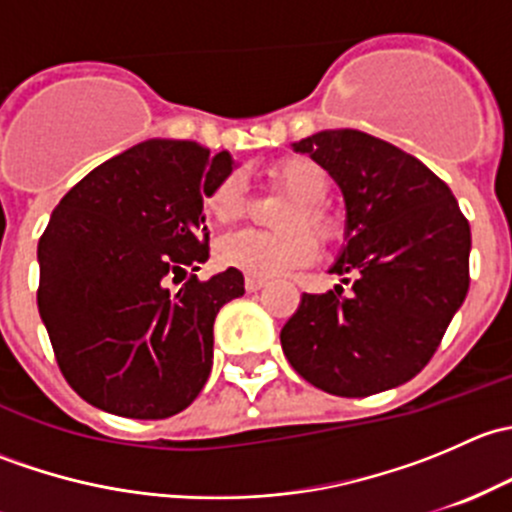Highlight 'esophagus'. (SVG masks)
<instances>
[{"mask_svg":"<svg viewBox=\"0 0 512 512\" xmlns=\"http://www.w3.org/2000/svg\"><path fill=\"white\" fill-rule=\"evenodd\" d=\"M267 285V277H255V275H247L245 277V289L247 292H257Z\"/></svg>","mask_w":512,"mask_h":512,"instance_id":"1","label":"esophagus"}]
</instances>
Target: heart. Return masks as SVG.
Wrapping results in <instances>:
<instances>
[{
  "mask_svg": "<svg viewBox=\"0 0 512 512\" xmlns=\"http://www.w3.org/2000/svg\"><path fill=\"white\" fill-rule=\"evenodd\" d=\"M275 175L280 183H285L297 203L289 208L285 227L307 225L319 237L334 235V220L329 218L322 203L329 195V175L319 163L309 158H287L277 163ZM208 213L218 223H235L242 218L247 205V185L240 173L225 175L223 180L208 190ZM317 255V242L307 230H287V232H260V230H240L225 235L215 247V257L223 267L240 270L245 275L272 277L280 272L302 267L314 260Z\"/></svg>",
  "mask_w": 512,
  "mask_h": 512,
  "instance_id": "1",
  "label": "heart"
}]
</instances>
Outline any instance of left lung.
<instances>
[{
  "mask_svg": "<svg viewBox=\"0 0 512 512\" xmlns=\"http://www.w3.org/2000/svg\"><path fill=\"white\" fill-rule=\"evenodd\" d=\"M292 148L342 190L344 245L329 272L352 275V289L302 294L280 334L285 356L302 379L334 396L406 384L466 299L468 220L436 173L369 133L319 131Z\"/></svg>",
  "mask_w": 512,
  "mask_h": 512,
  "instance_id": "obj_1",
  "label": "left lung"
}]
</instances>
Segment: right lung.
I'll return each mask as SVG.
<instances>
[{
	"label": "right lung",
	"instance_id": "1",
	"mask_svg": "<svg viewBox=\"0 0 512 512\" xmlns=\"http://www.w3.org/2000/svg\"><path fill=\"white\" fill-rule=\"evenodd\" d=\"M232 168L227 151L151 138L91 170L51 213L36 304L61 374L96 409L168 418L208 381L215 317L245 277L227 267L165 282L210 257L203 200Z\"/></svg>",
	"mask_w": 512,
	"mask_h": 512
}]
</instances>
